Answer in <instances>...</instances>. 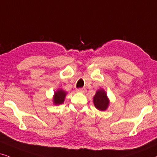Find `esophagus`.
<instances>
[{
  "label": "esophagus",
  "mask_w": 157,
  "mask_h": 157,
  "mask_svg": "<svg viewBox=\"0 0 157 157\" xmlns=\"http://www.w3.org/2000/svg\"><path fill=\"white\" fill-rule=\"evenodd\" d=\"M77 92H79V93H85V91H86V89H85V88H79V89H77Z\"/></svg>",
  "instance_id": "34e87169"
}]
</instances>
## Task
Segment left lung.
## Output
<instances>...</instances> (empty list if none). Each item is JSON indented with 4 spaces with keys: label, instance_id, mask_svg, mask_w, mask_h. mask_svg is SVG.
<instances>
[{
    "label": "left lung",
    "instance_id": "obj_1",
    "mask_svg": "<svg viewBox=\"0 0 157 157\" xmlns=\"http://www.w3.org/2000/svg\"><path fill=\"white\" fill-rule=\"evenodd\" d=\"M93 104L97 109L105 111L108 109L109 105V99L107 96V93L104 89H99L93 96Z\"/></svg>",
    "mask_w": 157,
    "mask_h": 157
}]
</instances>
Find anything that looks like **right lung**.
Segmentation results:
<instances>
[{"label":"right lung","mask_w":157,"mask_h":157,"mask_svg":"<svg viewBox=\"0 0 157 157\" xmlns=\"http://www.w3.org/2000/svg\"><path fill=\"white\" fill-rule=\"evenodd\" d=\"M67 93L62 89H58L54 92L53 97V103L55 105H59L64 102V99L66 98Z\"/></svg>","instance_id":"1"}]
</instances>
